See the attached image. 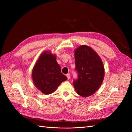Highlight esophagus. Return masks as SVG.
Wrapping results in <instances>:
<instances>
[{
  "mask_svg": "<svg viewBox=\"0 0 132 132\" xmlns=\"http://www.w3.org/2000/svg\"><path fill=\"white\" fill-rule=\"evenodd\" d=\"M66 76H67V79H68V80H70V75L69 73H67V74L66 75Z\"/></svg>",
  "mask_w": 132,
  "mask_h": 132,
  "instance_id": "34e87169",
  "label": "esophagus"
}]
</instances>
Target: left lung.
<instances>
[{
  "instance_id": "left-lung-1",
  "label": "left lung",
  "mask_w": 132,
  "mask_h": 132,
  "mask_svg": "<svg viewBox=\"0 0 132 132\" xmlns=\"http://www.w3.org/2000/svg\"><path fill=\"white\" fill-rule=\"evenodd\" d=\"M75 59L78 78L73 86L78 95L86 97L97 91L103 82L104 69L102 60L92 48L81 45L75 51Z\"/></svg>"
}]
</instances>
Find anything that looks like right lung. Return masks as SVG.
<instances>
[{"label":"right lung","mask_w":132,"mask_h":132,"mask_svg":"<svg viewBox=\"0 0 132 132\" xmlns=\"http://www.w3.org/2000/svg\"><path fill=\"white\" fill-rule=\"evenodd\" d=\"M33 82L36 87L45 95L54 92L67 78L61 73L55 55L44 51L35 64L32 71Z\"/></svg>","instance_id":"obj_1"}]
</instances>
